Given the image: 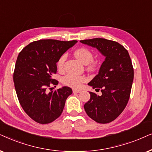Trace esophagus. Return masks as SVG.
<instances>
[{"label": "esophagus", "instance_id": "34e87169", "mask_svg": "<svg viewBox=\"0 0 152 152\" xmlns=\"http://www.w3.org/2000/svg\"><path fill=\"white\" fill-rule=\"evenodd\" d=\"M73 92L80 93V92H81V90H79V89H73Z\"/></svg>", "mask_w": 152, "mask_h": 152}]
</instances>
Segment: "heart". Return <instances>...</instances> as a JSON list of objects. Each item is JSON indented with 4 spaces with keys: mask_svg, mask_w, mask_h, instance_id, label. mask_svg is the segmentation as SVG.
<instances>
[{
    "mask_svg": "<svg viewBox=\"0 0 152 152\" xmlns=\"http://www.w3.org/2000/svg\"><path fill=\"white\" fill-rule=\"evenodd\" d=\"M74 56L77 59L85 64L90 63L89 69H94L96 67L97 62L92 61L93 59L92 53L86 48H80L76 49L74 51ZM66 59V55L63 54L59 58L58 61V66L59 69H62L64 66V62ZM86 80V78L83 76H76V75L68 74L64 76L62 79V81L66 86L73 87V88H79L82 84Z\"/></svg>",
    "mask_w": 152,
    "mask_h": 152,
    "instance_id": "b5f03b06",
    "label": "heart"
}]
</instances>
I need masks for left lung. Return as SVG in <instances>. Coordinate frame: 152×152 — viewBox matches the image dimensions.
<instances>
[{
  "mask_svg": "<svg viewBox=\"0 0 152 152\" xmlns=\"http://www.w3.org/2000/svg\"><path fill=\"white\" fill-rule=\"evenodd\" d=\"M80 42L96 48L106 58L98 74L88 84L102 94L90 92V99L84 108L95 122L109 123L122 113L129 102L134 76L130 56L124 46L111 40L94 38Z\"/></svg>",
  "mask_w": 152,
  "mask_h": 152,
  "instance_id": "8db88e82",
  "label": "left lung"
}]
</instances>
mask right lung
<instances>
[{"label":"right lung","instance_id":"add662e5","mask_svg":"<svg viewBox=\"0 0 152 152\" xmlns=\"http://www.w3.org/2000/svg\"><path fill=\"white\" fill-rule=\"evenodd\" d=\"M76 42L40 39L30 43L19 53L13 76L16 92L23 110L36 122L48 124L58 118L66 99L72 94V89L66 86L50 92L47 89L51 84H58L52 78L57 73L56 63Z\"/></svg>","mask_w":152,"mask_h":152}]
</instances>
